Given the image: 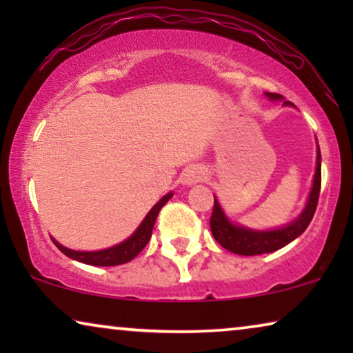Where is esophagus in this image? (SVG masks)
I'll use <instances>...</instances> for the list:
<instances>
[{
    "mask_svg": "<svg viewBox=\"0 0 353 353\" xmlns=\"http://www.w3.org/2000/svg\"><path fill=\"white\" fill-rule=\"evenodd\" d=\"M204 178H205L204 168L194 165V167H190L185 172V175H183V181H185L186 185H196V183H201Z\"/></svg>",
    "mask_w": 353,
    "mask_h": 353,
    "instance_id": "obj_1",
    "label": "esophagus"
}]
</instances>
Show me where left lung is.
Instances as JSON below:
<instances>
[{"label":"left lung","mask_w":353,"mask_h":353,"mask_svg":"<svg viewBox=\"0 0 353 353\" xmlns=\"http://www.w3.org/2000/svg\"><path fill=\"white\" fill-rule=\"evenodd\" d=\"M265 96L273 101L284 99L281 94L278 93H265ZM286 105H292L289 101H284ZM321 190V152L318 148L316 154V170L315 176H313V186L308 196L307 205L301 215L297 216L292 223H289L283 228L270 230V231H255L244 228V226L234 225L226 219L225 212L221 210L219 201H214V210H212L210 216V230L216 243L221 248H225L230 252L238 255H260L274 252V250L284 248V245L292 243L294 239L299 238L315 215L318 197H320Z\"/></svg>","instance_id":"left-lung-1"}]
</instances>
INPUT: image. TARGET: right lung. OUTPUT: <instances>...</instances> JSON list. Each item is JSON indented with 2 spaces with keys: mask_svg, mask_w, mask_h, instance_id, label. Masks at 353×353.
Returning <instances> with one entry per match:
<instances>
[{
  "mask_svg": "<svg viewBox=\"0 0 353 353\" xmlns=\"http://www.w3.org/2000/svg\"><path fill=\"white\" fill-rule=\"evenodd\" d=\"M173 196V192H168L162 197L161 201L157 202L156 205L149 210V214L144 216L141 225L138 226V230L130 236L128 239H125L123 243H120L114 248L103 249V250H94V252H80V250H72L67 249L64 245L57 243L56 239H52V243L56 244V248L61 250L62 254H65L69 259H74L77 262L86 263V265H94V267H115V265L127 263L130 260H133L137 255L141 252V250L146 248L152 234L154 223H156V219L159 212L163 205L167 204L168 199Z\"/></svg>",
  "mask_w": 353,
  "mask_h": 353,
  "instance_id": "right-lung-1",
  "label": "right lung"
}]
</instances>
